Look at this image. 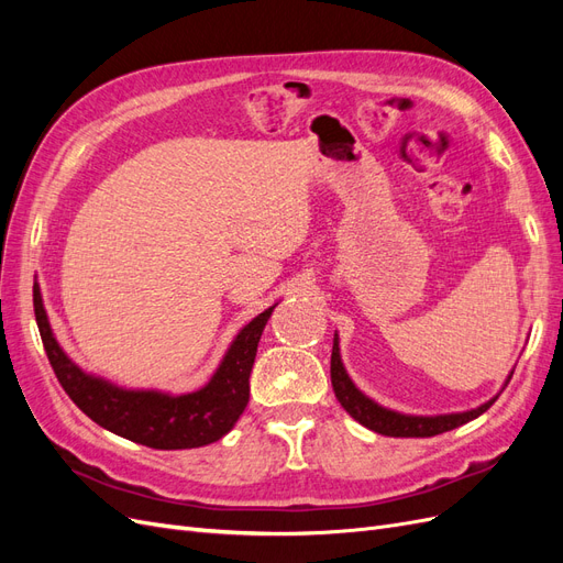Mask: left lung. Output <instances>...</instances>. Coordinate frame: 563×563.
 <instances>
[{"label": "left lung", "instance_id": "8db88e82", "mask_svg": "<svg viewBox=\"0 0 563 563\" xmlns=\"http://www.w3.org/2000/svg\"><path fill=\"white\" fill-rule=\"evenodd\" d=\"M512 373L507 376L505 385L509 383V378H512ZM331 383L340 406H343L356 422H362L364 428L385 437H434L441 432H449L460 428V424L479 418L484 411H488L493 401L498 399L493 397L486 404L472 408V411L449 413V416H404L397 411H389V408L368 399L364 391L356 389V385L350 380L343 362H340L338 333L333 338V352H331Z\"/></svg>", "mask_w": 563, "mask_h": 563}]
</instances>
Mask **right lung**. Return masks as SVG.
<instances>
[{
    "label": "right lung",
    "mask_w": 563,
    "mask_h": 563,
    "mask_svg": "<svg viewBox=\"0 0 563 563\" xmlns=\"http://www.w3.org/2000/svg\"><path fill=\"white\" fill-rule=\"evenodd\" d=\"M42 343L58 383L84 413L100 428L150 449L176 451L207 446L225 437L249 404V376L265 323L275 305L251 319L236 333L213 378L190 395L172 397L155 389H122L103 378H93L56 343L42 305L40 286L32 291Z\"/></svg>",
    "instance_id": "1"
}]
</instances>
